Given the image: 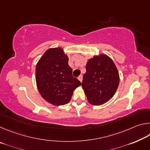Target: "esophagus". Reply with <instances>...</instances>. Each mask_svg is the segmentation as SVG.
Instances as JSON below:
<instances>
[{
	"instance_id": "obj_1",
	"label": "esophagus",
	"mask_w": 150,
	"mask_h": 150,
	"mask_svg": "<svg viewBox=\"0 0 150 150\" xmlns=\"http://www.w3.org/2000/svg\"><path fill=\"white\" fill-rule=\"evenodd\" d=\"M78 79L79 80V81H81V82H82V81H83V76H82V75H80L79 77H78Z\"/></svg>"
}]
</instances>
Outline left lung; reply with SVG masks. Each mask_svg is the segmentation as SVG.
I'll return each instance as SVG.
<instances>
[{
	"instance_id": "8db88e82",
	"label": "left lung",
	"mask_w": 150,
	"mask_h": 150,
	"mask_svg": "<svg viewBox=\"0 0 150 150\" xmlns=\"http://www.w3.org/2000/svg\"><path fill=\"white\" fill-rule=\"evenodd\" d=\"M119 82L117 67L107 55H95L88 59L82 87L91 105H100L108 102L115 94Z\"/></svg>"
}]
</instances>
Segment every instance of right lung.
Segmentation results:
<instances>
[{
    "label": "right lung",
    "mask_w": 150,
    "mask_h": 150,
    "mask_svg": "<svg viewBox=\"0 0 150 150\" xmlns=\"http://www.w3.org/2000/svg\"><path fill=\"white\" fill-rule=\"evenodd\" d=\"M69 58L62 47L49 48L38 60L35 67V81L42 98L55 106L71 100L73 91L81 85L72 76Z\"/></svg>",
    "instance_id": "add662e5"
}]
</instances>
